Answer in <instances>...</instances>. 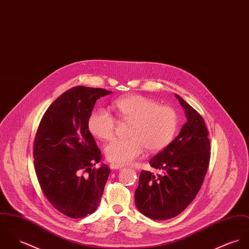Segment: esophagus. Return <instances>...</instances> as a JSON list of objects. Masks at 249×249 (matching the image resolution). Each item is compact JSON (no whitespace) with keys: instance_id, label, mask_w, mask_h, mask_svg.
Listing matches in <instances>:
<instances>
[{"instance_id":"esophagus-1","label":"esophagus","mask_w":249,"mask_h":249,"mask_svg":"<svg viewBox=\"0 0 249 249\" xmlns=\"http://www.w3.org/2000/svg\"><path fill=\"white\" fill-rule=\"evenodd\" d=\"M110 168H111V170H118V169H121V168H122V166L111 163V165H110Z\"/></svg>"}]
</instances>
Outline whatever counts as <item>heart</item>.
<instances>
[{"mask_svg": "<svg viewBox=\"0 0 249 249\" xmlns=\"http://www.w3.org/2000/svg\"><path fill=\"white\" fill-rule=\"evenodd\" d=\"M113 107L123 120L133 121L130 139H114L105 148L109 161L125 165L142 157L146 148L150 152L164 149L174 137L178 122L176 110L160 105L154 99L134 94L117 99ZM117 120L106 109L92 111L88 118V129L92 136L102 140L114 137Z\"/></svg>", "mask_w": 249, "mask_h": 249, "instance_id": "b5f03b06", "label": "heart"}]
</instances>
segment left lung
Returning a JSON list of instances; mask_svg holds the SVG:
<instances>
[{
  "label": "left lung",
  "instance_id": "8db88e82",
  "mask_svg": "<svg viewBox=\"0 0 249 249\" xmlns=\"http://www.w3.org/2000/svg\"><path fill=\"white\" fill-rule=\"evenodd\" d=\"M175 96L184 109L187 122L178 136L149 161L160 174L142 170L135 192L138 210L157 221L178 216L192 202L210 161L211 147L204 119L179 95Z\"/></svg>",
  "mask_w": 249,
  "mask_h": 249
}]
</instances>
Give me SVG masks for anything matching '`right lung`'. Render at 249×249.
Wrapping results in <instances>:
<instances>
[{
	"instance_id": "right-lung-1",
	"label": "right lung",
	"mask_w": 249,
	"mask_h": 249,
	"mask_svg": "<svg viewBox=\"0 0 249 249\" xmlns=\"http://www.w3.org/2000/svg\"><path fill=\"white\" fill-rule=\"evenodd\" d=\"M111 92L71 88L49 107L37 129L33 158L39 184L50 203L72 219L97 209L111 173L106 164L93 167L102 157L88 129L96 100Z\"/></svg>"
}]
</instances>
